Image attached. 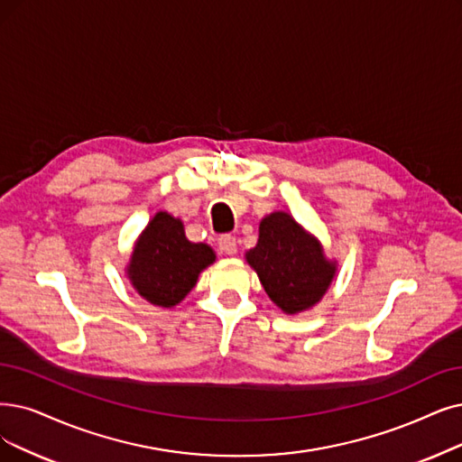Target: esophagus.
Returning <instances> with one entry per match:
<instances>
[{
    "instance_id": "esophagus-1",
    "label": "esophagus",
    "mask_w": 462,
    "mask_h": 462,
    "mask_svg": "<svg viewBox=\"0 0 462 462\" xmlns=\"http://www.w3.org/2000/svg\"><path fill=\"white\" fill-rule=\"evenodd\" d=\"M217 246L219 250L227 254V255H235L236 254V238L231 236V235H224L217 238Z\"/></svg>"
}]
</instances>
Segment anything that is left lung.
Masks as SVG:
<instances>
[{
    "label": "left lung",
    "mask_w": 462,
    "mask_h": 462,
    "mask_svg": "<svg viewBox=\"0 0 462 462\" xmlns=\"http://www.w3.org/2000/svg\"><path fill=\"white\" fill-rule=\"evenodd\" d=\"M271 301L286 315L315 307L334 281L337 263L326 260L317 236L286 212H273L260 224L257 245L246 252Z\"/></svg>",
    "instance_id": "obj_1"
}]
</instances>
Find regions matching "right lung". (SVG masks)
<instances>
[{
    "label": "right lung",
    "instance_id": "obj_1",
    "mask_svg": "<svg viewBox=\"0 0 462 462\" xmlns=\"http://www.w3.org/2000/svg\"><path fill=\"white\" fill-rule=\"evenodd\" d=\"M214 262L216 254L208 245L188 241L181 219L157 212L138 236L126 276L145 301L171 309Z\"/></svg>",
    "mask_w": 462,
    "mask_h": 462
}]
</instances>
